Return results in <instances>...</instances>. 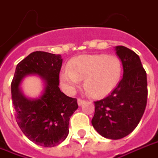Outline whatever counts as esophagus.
Returning a JSON list of instances; mask_svg holds the SVG:
<instances>
[{"mask_svg": "<svg viewBox=\"0 0 158 158\" xmlns=\"http://www.w3.org/2000/svg\"><path fill=\"white\" fill-rule=\"evenodd\" d=\"M84 102H85L84 100H82V99H81V98H78V100H77V103H78V105H79V106H81Z\"/></svg>", "mask_w": 158, "mask_h": 158, "instance_id": "34e87169", "label": "esophagus"}]
</instances>
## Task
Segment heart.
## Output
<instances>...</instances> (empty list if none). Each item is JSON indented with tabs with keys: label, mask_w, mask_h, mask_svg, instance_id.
Masks as SVG:
<instances>
[{
	"label": "heart",
	"mask_w": 158,
	"mask_h": 158,
	"mask_svg": "<svg viewBox=\"0 0 158 158\" xmlns=\"http://www.w3.org/2000/svg\"><path fill=\"white\" fill-rule=\"evenodd\" d=\"M122 74L120 59L114 55L87 54L73 57L68 69L60 72L63 89L70 94L83 79V89L90 97L107 95L118 85Z\"/></svg>",
	"instance_id": "1"
}]
</instances>
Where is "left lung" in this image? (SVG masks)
<instances>
[{
  "label": "left lung",
  "instance_id": "left-lung-1",
  "mask_svg": "<svg viewBox=\"0 0 158 158\" xmlns=\"http://www.w3.org/2000/svg\"><path fill=\"white\" fill-rule=\"evenodd\" d=\"M122 62V79L106 98L94 102V128L104 138L119 139L139 125L147 103V77L139 56L125 46H116Z\"/></svg>",
  "mask_w": 158,
  "mask_h": 158
}]
</instances>
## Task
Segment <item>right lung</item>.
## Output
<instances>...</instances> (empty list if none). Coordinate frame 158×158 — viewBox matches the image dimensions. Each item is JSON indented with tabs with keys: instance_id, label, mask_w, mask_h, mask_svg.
I'll use <instances>...</instances> for the list:
<instances>
[{
	"instance_id": "add662e5",
	"label": "right lung",
	"mask_w": 158,
	"mask_h": 158,
	"mask_svg": "<svg viewBox=\"0 0 158 158\" xmlns=\"http://www.w3.org/2000/svg\"><path fill=\"white\" fill-rule=\"evenodd\" d=\"M61 55L34 52L17 64L11 83L15 118L25 136L44 147H54L69 134V118L78 108L77 100L61 92ZM39 74L46 81L44 92L38 99H28L19 89L28 74Z\"/></svg>"
}]
</instances>
